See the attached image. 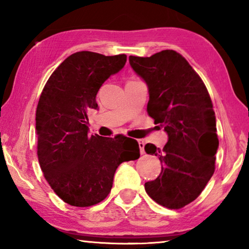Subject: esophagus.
I'll return each mask as SVG.
<instances>
[{"label":"esophagus","instance_id":"1","mask_svg":"<svg viewBox=\"0 0 249 249\" xmlns=\"http://www.w3.org/2000/svg\"><path fill=\"white\" fill-rule=\"evenodd\" d=\"M138 145H140V149H141V154L144 155L145 154V149H144V146H145V142L142 140H138Z\"/></svg>","mask_w":249,"mask_h":249}]
</instances>
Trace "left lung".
Returning <instances> with one entry per match:
<instances>
[{"instance_id": "8db88e82", "label": "left lung", "mask_w": 249, "mask_h": 249, "mask_svg": "<svg viewBox=\"0 0 249 249\" xmlns=\"http://www.w3.org/2000/svg\"><path fill=\"white\" fill-rule=\"evenodd\" d=\"M129 64L148 87L147 113L168 134L162 149L145 146L161 162V172L145 183V190L158 204L181 209L200 196L215 170L218 138L212 101L199 74L175 50L129 56Z\"/></svg>"}]
</instances>
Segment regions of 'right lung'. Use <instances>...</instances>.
Returning a JSON list of instances; mask_svg holds the SVG:
<instances>
[{
    "mask_svg": "<svg viewBox=\"0 0 249 249\" xmlns=\"http://www.w3.org/2000/svg\"><path fill=\"white\" fill-rule=\"evenodd\" d=\"M126 54L79 52L50 75L36 109L37 155L50 187L72 206L86 208L108 196L122 162L140 158L128 137L90 135L88 111L98 108L101 86L123 68Z\"/></svg>",
    "mask_w": 249,
    "mask_h": 249,
    "instance_id": "1",
    "label": "right lung"
}]
</instances>
